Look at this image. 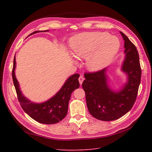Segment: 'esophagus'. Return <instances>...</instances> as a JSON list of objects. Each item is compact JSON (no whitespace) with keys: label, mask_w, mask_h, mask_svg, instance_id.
Returning a JSON list of instances; mask_svg holds the SVG:
<instances>
[{"label":"esophagus","mask_w":152,"mask_h":152,"mask_svg":"<svg viewBox=\"0 0 152 152\" xmlns=\"http://www.w3.org/2000/svg\"><path fill=\"white\" fill-rule=\"evenodd\" d=\"M78 80H79V82H80V85H82V83H83V80H84V78H83V77L82 76H80L79 77Z\"/></svg>","instance_id":"obj_1"}]
</instances>
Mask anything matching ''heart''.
Instances as JSON below:
<instances>
[{"label": "heart", "instance_id": "b5f03b06", "mask_svg": "<svg viewBox=\"0 0 152 152\" xmlns=\"http://www.w3.org/2000/svg\"><path fill=\"white\" fill-rule=\"evenodd\" d=\"M120 43L106 32L85 33L74 37L70 42L72 53L79 59H88L86 65L92 72L108 65L119 51Z\"/></svg>", "mask_w": 152, "mask_h": 152}]
</instances>
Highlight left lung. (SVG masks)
Listing matches in <instances>:
<instances>
[{"instance_id":"left-lung-1","label":"left lung","mask_w":152,"mask_h":152,"mask_svg":"<svg viewBox=\"0 0 152 152\" xmlns=\"http://www.w3.org/2000/svg\"><path fill=\"white\" fill-rule=\"evenodd\" d=\"M125 41V57L121 70L127 75V82L118 91L109 88L106 69L84 74L82 88L90 114L99 120L110 121L122 117L130 110L136 101L141 79L139 56L136 46L120 32Z\"/></svg>"}]
</instances>
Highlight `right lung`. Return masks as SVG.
I'll return each mask as SVG.
<instances>
[{"mask_svg":"<svg viewBox=\"0 0 152 152\" xmlns=\"http://www.w3.org/2000/svg\"><path fill=\"white\" fill-rule=\"evenodd\" d=\"M35 31L33 33L38 32ZM15 57L14 59V65L12 69V78L17 93L18 101L25 113L34 119L35 121L43 124H54L61 121L67 114L68 106L74 90L80 86L78 78L80 74H74L67 79L62 88L52 98L42 103H34L22 95L19 88V83L15 76Z\"/></svg>","mask_w":152,"mask_h":152,"instance_id":"1","label":"right lung"}]
</instances>
